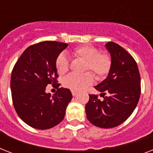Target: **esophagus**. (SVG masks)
<instances>
[{
    "instance_id": "34e87169",
    "label": "esophagus",
    "mask_w": 153,
    "mask_h": 153,
    "mask_svg": "<svg viewBox=\"0 0 153 153\" xmlns=\"http://www.w3.org/2000/svg\"><path fill=\"white\" fill-rule=\"evenodd\" d=\"M71 93H72V95H73V96H76V95H77V94H78V93H77V92H76V91H71Z\"/></svg>"
}]
</instances>
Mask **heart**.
<instances>
[{
    "instance_id": "heart-1",
    "label": "heart",
    "mask_w": 153,
    "mask_h": 153,
    "mask_svg": "<svg viewBox=\"0 0 153 153\" xmlns=\"http://www.w3.org/2000/svg\"><path fill=\"white\" fill-rule=\"evenodd\" d=\"M73 56L84 60L86 63L84 71H91L98 80H103L109 74L112 67V59L106 52L99 51L98 48L93 45H82L72 50ZM55 67L59 74H65L69 70V61L64 54H59L55 59ZM94 74L91 72L85 74H69L63 79V86L74 91H82L92 85Z\"/></svg>"
}]
</instances>
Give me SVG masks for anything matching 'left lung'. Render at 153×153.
Wrapping results in <instances>:
<instances>
[{"instance_id": "8db88e82", "label": "left lung", "mask_w": 153, "mask_h": 153, "mask_svg": "<svg viewBox=\"0 0 153 153\" xmlns=\"http://www.w3.org/2000/svg\"><path fill=\"white\" fill-rule=\"evenodd\" d=\"M105 47L111 55V70L106 79L94 86L103 100L98 94H89L85 109L91 124L109 128L123 123L133 114L140 96V76L128 51L114 42H108Z\"/></svg>"}]
</instances>
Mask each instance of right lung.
I'll use <instances>...</instances> for the list:
<instances>
[{"label":"right lung","instance_id":"add662e5","mask_svg":"<svg viewBox=\"0 0 153 153\" xmlns=\"http://www.w3.org/2000/svg\"><path fill=\"white\" fill-rule=\"evenodd\" d=\"M67 47L57 41H44L28 47L14 65L11 75L12 99L20 118L32 128L48 129L64 118L71 101L69 89L59 88L55 59ZM52 85V96L45 92Z\"/></svg>","mask_w":153,"mask_h":153}]
</instances>
